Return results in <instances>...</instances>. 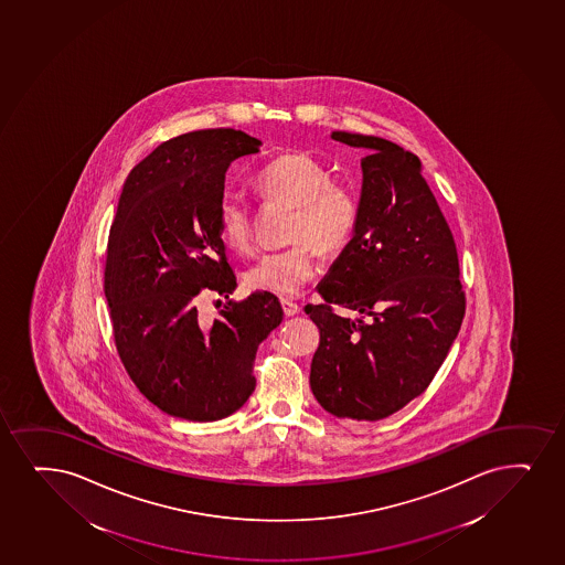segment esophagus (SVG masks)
I'll return each mask as SVG.
<instances>
[{
    "instance_id": "obj_1",
    "label": "esophagus",
    "mask_w": 565,
    "mask_h": 565,
    "mask_svg": "<svg viewBox=\"0 0 565 565\" xmlns=\"http://www.w3.org/2000/svg\"><path fill=\"white\" fill-rule=\"evenodd\" d=\"M281 308H284V313H286L287 318L297 316L300 312V306L289 299H281Z\"/></svg>"
}]
</instances>
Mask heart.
Masks as SVG:
<instances>
[{"label": "heart", "mask_w": 565, "mask_h": 565, "mask_svg": "<svg viewBox=\"0 0 565 565\" xmlns=\"http://www.w3.org/2000/svg\"><path fill=\"white\" fill-rule=\"evenodd\" d=\"M255 186L266 200L295 207L287 238L291 246L268 252L246 273L247 287L295 297L316 276V247L339 253L352 239L359 221V199L352 186L331 180V173L310 154L284 153L260 168ZM217 225L228 246L253 249V212L238 193H223L217 202Z\"/></svg>", "instance_id": "obj_1"}]
</instances>
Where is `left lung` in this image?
I'll list each match as a JSON object with an SVG mask.
<instances>
[{"mask_svg":"<svg viewBox=\"0 0 565 565\" xmlns=\"http://www.w3.org/2000/svg\"><path fill=\"white\" fill-rule=\"evenodd\" d=\"M331 138L366 157L358 228L318 286L323 302L305 308L319 329L310 385L332 416L376 422L427 390L458 337V249L416 154L376 136Z\"/></svg>","mask_w":565,"mask_h":565,"instance_id":"left-lung-1","label":"left lung"}]
</instances>
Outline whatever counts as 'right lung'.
I'll list each match as a JSON object with an SVG mask.
<instances>
[{
    "label": "right lung",
    "instance_id": "1",
    "mask_svg": "<svg viewBox=\"0 0 565 565\" xmlns=\"http://www.w3.org/2000/svg\"><path fill=\"white\" fill-rule=\"evenodd\" d=\"M259 146L233 128L181 134L122 186L104 270L115 345L136 387L173 418L215 422L238 411L255 392L257 348L284 319L266 291L226 300L217 318L196 310L202 297L228 299L238 286L217 202L228 167Z\"/></svg>",
    "mask_w": 565,
    "mask_h": 565
}]
</instances>
